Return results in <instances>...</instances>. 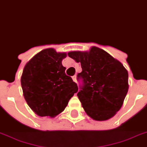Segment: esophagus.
<instances>
[{
  "label": "esophagus",
  "instance_id": "esophagus-1",
  "mask_svg": "<svg viewBox=\"0 0 147 147\" xmlns=\"http://www.w3.org/2000/svg\"><path fill=\"white\" fill-rule=\"evenodd\" d=\"M72 79H73V81H74V82H76V76H73Z\"/></svg>",
  "mask_w": 147,
  "mask_h": 147
}]
</instances>
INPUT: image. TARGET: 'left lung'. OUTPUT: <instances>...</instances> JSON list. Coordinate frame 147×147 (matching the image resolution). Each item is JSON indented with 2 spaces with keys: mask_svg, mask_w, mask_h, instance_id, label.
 Masks as SVG:
<instances>
[{
  "mask_svg": "<svg viewBox=\"0 0 147 147\" xmlns=\"http://www.w3.org/2000/svg\"><path fill=\"white\" fill-rule=\"evenodd\" d=\"M67 55L81 63L82 71L77 79L82 80V86L77 96L86 114L99 121L115 116L128 92L127 70L99 47H92L88 52H69Z\"/></svg>",
  "mask_w": 147,
  "mask_h": 147,
  "instance_id": "8db88e82",
  "label": "left lung"
}]
</instances>
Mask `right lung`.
<instances>
[{
	"label": "right lung",
	"mask_w": 147,
	"mask_h": 147,
	"mask_svg": "<svg viewBox=\"0 0 147 147\" xmlns=\"http://www.w3.org/2000/svg\"><path fill=\"white\" fill-rule=\"evenodd\" d=\"M67 54L47 48L26 64L21 78L23 94L31 109L40 117H51L65 110L78 91L77 85L65 74L61 61Z\"/></svg>",
	"instance_id": "obj_1"
}]
</instances>
